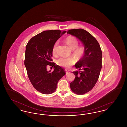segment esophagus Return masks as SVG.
<instances>
[{
  "label": "esophagus",
  "instance_id": "34e87169",
  "mask_svg": "<svg viewBox=\"0 0 127 127\" xmlns=\"http://www.w3.org/2000/svg\"><path fill=\"white\" fill-rule=\"evenodd\" d=\"M66 74H67V73H68V71H67V70H66Z\"/></svg>",
  "mask_w": 127,
  "mask_h": 127
}]
</instances>
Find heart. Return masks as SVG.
Listing matches in <instances>:
<instances>
[{
  "label": "heart",
  "mask_w": 127,
  "mask_h": 127,
  "mask_svg": "<svg viewBox=\"0 0 127 127\" xmlns=\"http://www.w3.org/2000/svg\"><path fill=\"white\" fill-rule=\"evenodd\" d=\"M65 41L67 45L73 49V54L74 56L77 58H79L83 55L85 52L84 48L82 46H78L79 41L75 37L72 36H67ZM58 43V41L56 42L53 47L52 52L53 55L56 54V48ZM56 62L60 66L68 67L75 63V60L73 57H61L57 60Z\"/></svg>",
  "instance_id": "1"
}]
</instances>
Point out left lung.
I'll list each match as a JSON object with an SVG mask.
<instances>
[{
    "instance_id": "obj_1",
    "label": "left lung",
    "mask_w": 127,
    "mask_h": 127,
    "mask_svg": "<svg viewBox=\"0 0 127 127\" xmlns=\"http://www.w3.org/2000/svg\"><path fill=\"white\" fill-rule=\"evenodd\" d=\"M67 34L78 38L84 45V54L75 64L79 71L72 72L75 78L70 84L71 90L78 95L91 91L97 83L102 67V51L97 39L81 29L68 30Z\"/></svg>"
}]
</instances>
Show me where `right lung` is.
I'll return each instance as SVG.
<instances>
[{
  "label": "right lung",
  "instance_id": "obj_1",
  "mask_svg": "<svg viewBox=\"0 0 127 127\" xmlns=\"http://www.w3.org/2000/svg\"><path fill=\"white\" fill-rule=\"evenodd\" d=\"M66 32L43 31L32 37L26 46L24 64L28 77L33 87L42 94L54 92L58 82L66 73L64 68L52 62L51 58L55 43ZM48 65L54 67L53 72L47 71Z\"/></svg>",
  "mask_w": 127,
  "mask_h": 127
}]
</instances>
